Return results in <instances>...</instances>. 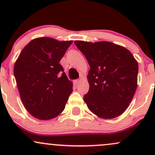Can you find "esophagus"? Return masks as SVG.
Returning a JSON list of instances; mask_svg holds the SVG:
<instances>
[{
	"label": "esophagus",
	"mask_w": 155,
	"mask_h": 155,
	"mask_svg": "<svg viewBox=\"0 0 155 155\" xmlns=\"http://www.w3.org/2000/svg\"><path fill=\"white\" fill-rule=\"evenodd\" d=\"M79 82H80V80H79V79L75 80V81H74V83H75V84H79Z\"/></svg>",
	"instance_id": "1"
}]
</instances>
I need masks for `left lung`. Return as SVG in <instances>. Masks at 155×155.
Segmentation results:
<instances>
[{"label":"left lung","mask_w":155,"mask_h":155,"mask_svg":"<svg viewBox=\"0 0 155 155\" xmlns=\"http://www.w3.org/2000/svg\"><path fill=\"white\" fill-rule=\"evenodd\" d=\"M87 60L90 89L84 96L89 109L102 119H113L124 112L138 83V62L128 49L108 41H75Z\"/></svg>","instance_id":"8db88e82"}]
</instances>
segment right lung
I'll list each match as a JSON object with an SVG mask.
<instances>
[{"instance_id":"1","label":"right lung","mask_w":155,"mask_h":155,"mask_svg":"<svg viewBox=\"0 0 155 155\" xmlns=\"http://www.w3.org/2000/svg\"><path fill=\"white\" fill-rule=\"evenodd\" d=\"M73 41L41 37L23 48L15 64L14 74L27 111L41 120L58 117L73 92L60 64Z\"/></svg>"}]
</instances>
